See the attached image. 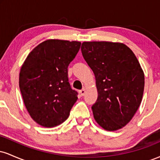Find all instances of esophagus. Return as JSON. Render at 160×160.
I'll list each match as a JSON object with an SVG mask.
<instances>
[{"label": "esophagus", "mask_w": 160, "mask_h": 160, "mask_svg": "<svg viewBox=\"0 0 160 160\" xmlns=\"http://www.w3.org/2000/svg\"><path fill=\"white\" fill-rule=\"evenodd\" d=\"M80 94L81 96H83V95L86 94V89H81V90H80Z\"/></svg>", "instance_id": "obj_1"}]
</instances>
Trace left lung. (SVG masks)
<instances>
[{
  "mask_svg": "<svg viewBox=\"0 0 160 160\" xmlns=\"http://www.w3.org/2000/svg\"><path fill=\"white\" fill-rule=\"evenodd\" d=\"M81 52L96 80L94 119L107 131L124 127L138 109L144 93V74L138 60L122 43L83 42Z\"/></svg>",
  "mask_w": 160,
  "mask_h": 160,
  "instance_id": "obj_1",
  "label": "left lung"
}]
</instances>
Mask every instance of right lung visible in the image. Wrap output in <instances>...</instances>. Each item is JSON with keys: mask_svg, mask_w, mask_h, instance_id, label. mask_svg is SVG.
I'll use <instances>...</instances> for the list:
<instances>
[{"mask_svg": "<svg viewBox=\"0 0 160 160\" xmlns=\"http://www.w3.org/2000/svg\"><path fill=\"white\" fill-rule=\"evenodd\" d=\"M79 41L50 39L28 54L19 73V89L31 117L52 128L67 120L78 100L71 88L68 67L80 48Z\"/></svg>", "mask_w": 160, "mask_h": 160, "instance_id": "1", "label": "right lung"}]
</instances>
